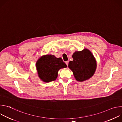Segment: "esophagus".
Masks as SVG:
<instances>
[{"label":"esophagus","instance_id":"1","mask_svg":"<svg viewBox=\"0 0 122 122\" xmlns=\"http://www.w3.org/2000/svg\"><path fill=\"white\" fill-rule=\"evenodd\" d=\"M68 61H66L65 62V63H66V66H68Z\"/></svg>","mask_w":122,"mask_h":122}]
</instances>
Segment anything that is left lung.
I'll return each mask as SVG.
<instances>
[{"instance_id":"8db88e82","label":"left lung","mask_w":122,"mask_h":122,"mask_svg":"<svg viewBox=\"0 0 122 122\" xmlns=\"http://www.w3.org/2000/svg\"><path fill=\"white\" fill-rule=\"evenodd\" d=\"M72 57L73 60L69 62L68 67L72 71L76 80L83 81L94 75L97 63L90 51L85 49L80 51H76Z\"/></svg>"}]
</instances>
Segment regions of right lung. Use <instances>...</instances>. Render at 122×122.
Returning <instances> with one entry per match:
<instances>
[{
  "label": "right lung",
  "instance_id": "1",
  "mask_svg": "<svg viewBox=\"0 0 122 122\" xmlns=\"http://www.w3.org/2000/svg\"><path fill=\"white\" fill-rule=\"evenodd\" d=\"M66 67L61 58H56L53 55L42 56L36 63L39 77L46 82L55 81L59 69Z\"/></svg>",
  "mask_w": 122,
  "mask_h": 122
}]
</instances>
